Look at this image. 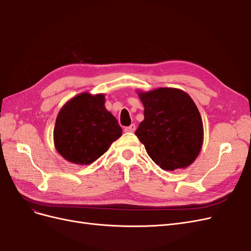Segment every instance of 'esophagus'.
Wrapping results in <instances>:
<instances>
[{
	"instance_id": "34e87169",
	"label": "esophagus",
	"mask_w": 251,
	"mask_h": 251,
	"mask_svg": "<svg viewBox=\"0 0 251 251\" xmlns=\"http://www.w3.org/2000/svg\"><path fill=\"white\" fill-rule=\"evenodd\" d=\"M125 131L127 132V133H134V132L136 131V126L133 124V125H131L130 126H126V127L125 128Z\"/></svg>"
}]
</instances>
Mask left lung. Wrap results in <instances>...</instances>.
<instances>
[{
  "label": "left lung",
  "instance_id": "left-lung-1",
  "mask_svg": "<svg viewBox=\"0 0 251 251\" xmlns=\"http://www.w3.org/2000/svg\"><path fill=\"white\" fill-rule=\"evenodd\" d=\"M144 119L135 132L148 155L164 171L186 169L199 156L203 123L196 103L183 90L137 91Z\"/></svg>",
  "mask_w": 251,
  "mask_h": 251
}]
</instances>
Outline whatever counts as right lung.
<instances>
[{"label": "right lung", "instance_id": "obj_1", "mask_svg": "<svg viewBox=\"0 0 251 251\" xmlns=\"http://www.w3.org/2000/svg\"><path fill=\"white\" fill-rule=\"evenodd\" d=\"M103 93L82 92L59 110L53 141L67 161L88 165L97 160L123 135L117 119L105 109Z\"/></svg>", "mask_w": 251, "mask_h": 251}]
</instances>
